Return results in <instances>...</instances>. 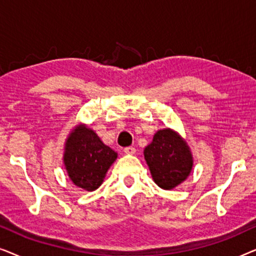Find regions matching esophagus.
<instances>
[{"instance_id": "esophagus-1", "label": "esophagus", "mask_w": 256, "mask_h": 256, "mask_svg": "<svg viewBox=\"0 0 256 256\" xmlns=\"http://www.w3.org/2000/svg\"><path fill=\"white\" fill-rule=\"evenodd\" d=\"M124 152L128 154V155H134L136 152V149L134 146H127V148H124Z\"/></svg>"}]
</instances>
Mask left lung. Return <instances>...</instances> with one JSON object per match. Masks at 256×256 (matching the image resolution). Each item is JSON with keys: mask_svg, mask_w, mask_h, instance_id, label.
I'll list each match as a JSON object with an SVG mask.
<instances>
[{"mask_svg": "<svg viewBox=\"0 0 256 256\" xmlns=\"http://www.w3.org/2000/svg\"><path fill=\"white\" fill-rule=\"evenodd\" d=\"M143 154L154 182L163 190H171L186 180L194 166L190 146L171 128L157 130Z\"/></svg>", "mask_w": 256, "mask_h": 256, "instance_id": "8db88e82", "label": "left lung"}]
</instances>
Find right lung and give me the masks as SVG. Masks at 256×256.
Wrapping results in <instances>:
<instances>
[{"instance_id": "right-lung-1", "label": "right lung", "mask_w": 256, "mask_h": 256, "mask_svg": "<svg viewBox=\"0 0 256 256\" xmlns=\"http://www.w3.org/2000/svg\"><path fill=\"white\" fill-rule=\"evenodd\" d=\"M116 158L118 152L85 124H76L65 140V170L72 183L85 191H94L102 184Z\"/></svg>"}]
</instances>
